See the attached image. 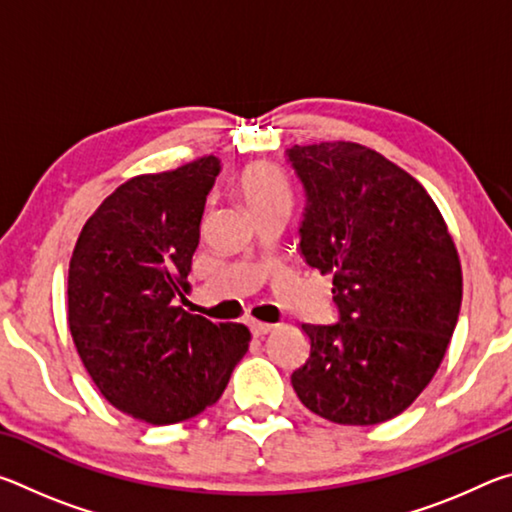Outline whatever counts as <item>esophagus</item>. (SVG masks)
Instances as JSON below:
<instances>
[{
  "instance_id": "1",
  "label": "esophagus",
  "mask_w": 512,
  "mask_h": 512,
  "mask_svg": "<svg viewBox=\"0 0 512 512\" xmlns=\"http://www.w3.org/2000/svg\"><path fill=\"white\" fill-rule=\"evenodd\" d=\"M271 329H273L271 323H259V320H253V323H250V332H253V336H264L271 332Z\"/></svg>"
}]
</instances>
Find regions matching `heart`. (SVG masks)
<instances>
[{"label": "heart", "instance_id": "b5f03b06", "mask_svg": "<svg viewBox=\"0 0 512 512\" xmlns=\"http://www.w3.org/2000/svg\"><path fill=\"white\" fill-rule=\"evenodd\" d=\"M235 189L253 219L271 212L289 214L293 205V183L289 173L273 162L250 164L239 173Z\"/></svg>", "mask_w": 512, "mask_h": 512}]
</instances>
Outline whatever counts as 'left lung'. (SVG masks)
<instances>
[{
    "mask_svg": "<svg viewBox=\"0 0 512 512\" xmlns=\"http://www.w3.org/2000/svg\"><path fill=\"white\" fill-rule=\"evenodd\" d=\"M309 207L300 250L332 275L341 323L302 325L291 384L311 413L379 424L409 409L443 363L463 300L461 257L411 173L357 142L291 146Z\"/></svg>",
    "mask_w": 512,
    "mask_h": 512,
    "instance_id": "left-lung-1",
    "label": "left lung"
}]
</instances>
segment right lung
<instances>
[{
    "mask_svg": "<svg viewBox=\"0 0 512 512\" xmlns=\"http://www.w3.org/2000/svg\"><path fill=\"white\" fill-rule=\"evenodd\" d=\"M219 160L128 178L85 221L67 277V325L106 400L146 424L212 406L248 352L241 323L178 305L189 289L205 198Z\"/></svg>",
    "mask_w": 512,
    "mask_h": 512,
    "instance_id": "1",
    "label": "right lung"
}]
</instances>
